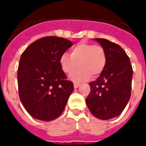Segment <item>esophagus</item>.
<instances>
[{
    "label": "esophagus",
    "instance_id": "esophagus-1",
    "mask_svg": "<svg viewBox=\"0 0 146 146\" xmlns=\"http://www.w3.org/2000/svg\"><path fill=\"white\" fill-rule=\"evenodd\" d=\"M80 85L79 83H74V88H78V86Z\"/></svg>",
    "mask_w": 146,
    "mask_h": 146
}]
</instances>
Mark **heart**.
Returning <instances> with one entry per match:
<instances>
[{
  "instance_id": "obj_1",
  "label": "heart",
  "mask_w": 146,
  "mask_h": 146,
  "mask_svg": "<svg viewBox=\"0 0 146 146\" xmlns=\"http://www.w3.org/2000/svg\"><path fill=\"white\" fill-rule=\"evenodd\" d=\"M107 54L105 48L99 44L81 42L71 50V56L67 54H61L59 64L61 70L71 74L81 68L71 76L72 81L81 82L86 81L92 75L93 78L99 76L106 68Z\"/></svg>"
}]
</instances>
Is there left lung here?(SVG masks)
<instances>
[{"instance_id":"1","label":"left lung","mask_w":146,"mask_h":146,"mask_svg":"<svg viewBox=\"0 0 146 146\" xmlns=\"http://www.w3.org/2000/svg\"><path fill=\"white\" fill-rule=\"evenodd\" d=\"M105 48L107 63L97 80L90 82L91 92L85 99L93 115L108 120L119 116L131 96L132 67L121 46L104 38H95Z\"/></svg>"}]
</instances>
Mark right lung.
<instances>
[{"instance_id": "obj_1", "label": "right lung", "mask_w": 146, "mask_h": 146, "mask_svg": "<svg viewBox=\"0 0 146 146\" xmlns=\"http://www.w3.org/2000/svg\"><path fill=\"white\" fill-rule=\"evenodd\" d=\"M65 38L48 36L34 41L21 56L17 68L18 93L33 118L51 121L63 112L74 90L61 70L59 58L71 48Z\"/></svg>"}]
</instances>
